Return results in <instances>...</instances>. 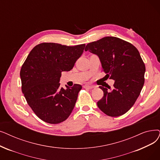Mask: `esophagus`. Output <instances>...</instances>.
I'll list each match as a JSON object with an SVG mask.
<instances>
[{
	"label": "esophagus",
	"instance_id": "1",
	"mask_svg": "<svg viewBox=\"0 0 160 160\" xmlns=\"http://www.w3.org/2000/svg\"><path fill=\"white\" fill-rule=\"evenodd\" d=\"M84 88H86V89H93V88H94V86H89V85H84Z\"/></svg>",
	"mask_w": 160,
	"mask_h": 160
}]
</instances>
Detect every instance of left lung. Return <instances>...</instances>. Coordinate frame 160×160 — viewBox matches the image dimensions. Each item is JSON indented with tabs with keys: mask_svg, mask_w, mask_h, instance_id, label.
<instances>
[{
	"mask_svg": "<svg viewBox=\"0 0 160 160\" xmlns=\"http://www.w3.org/2000/svg\"><path fill=\"white\" fill-rule=\"evenodd\" d=\"M85 51L96 54L102 71L114 80L112 89L99 86L104 95L97 106L109 116L126 113L133 106L144 83L145 65L138 50L122 39L106 37L88 44Z\"/></svg>",
	"mask_w": 160,
	"mask_h": 160,
	"instance_id": "1",
	"label": "left lung"
}]
</instances>
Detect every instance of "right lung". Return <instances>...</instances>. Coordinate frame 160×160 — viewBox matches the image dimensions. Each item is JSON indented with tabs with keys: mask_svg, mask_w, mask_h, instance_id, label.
I'll return each instance as SVG.
<instances>
[{
	"mask_svg": "<svg viewBox=\"0 0 160 160\" xmlns=\"http://www.w3.org/2000/svg\"><path fill=\"white\" fill-rule=\"evenodd\" d=\"M86 44L67 46L44 42L34 47L20 71L22 92L33 112L45 122L65 121L74 107L82 86L60 87L63 71H69Z\"/></svg>",
	"mask_w": 160,
	"mask_h": 160,
	"instance_id": "1",
	"label": "right lung"
}]
</instances>
